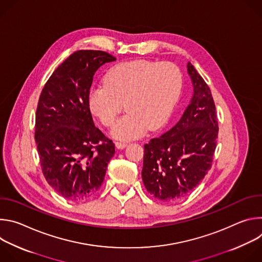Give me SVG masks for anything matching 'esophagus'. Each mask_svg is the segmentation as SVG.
<instances>
[{"instance_id":"1","label":"esophagus","mask_w":262,"mask_h":262,"mask_svg":"<svg viewBox=\"0 0 262 262\" xmlns=\"http://www.w3.org/2000/svg\"><path fill=\"white\" fill-rule=\"evenodd\" d=\"M115 146H116L117 149H124L127 146V144L126 143H121V142H116Z\"/></svg>"}]
</instances>
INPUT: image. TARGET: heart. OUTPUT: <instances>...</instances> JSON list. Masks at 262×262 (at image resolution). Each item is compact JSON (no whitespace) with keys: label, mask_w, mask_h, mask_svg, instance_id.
Segmentation results:
<instances>
[{"label":"heart","mask_w":262,"mask_h":262,"mask_svg":"<svg viewBox=\"0 0 262 262\" xmlns=\"http://www.w3.org/2000/svg\"><path fill=\"white\" fill-rule=\"evenodd\" d=\"M181 89L182 76L175 64L134 60L110 69L104 84L90 90L88 104L102 125L111 126L125 103L127 113L115 123L112 136L127 141L142 137L149 128L163 127Z\"/></svg>","instance_id":"obj_1"}]
</instances>
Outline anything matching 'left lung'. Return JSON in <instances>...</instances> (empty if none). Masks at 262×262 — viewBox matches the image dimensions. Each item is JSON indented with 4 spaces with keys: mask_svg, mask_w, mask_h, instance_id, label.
Here are the masks:
<instances>
[{
    "mask_svg": "<svg viewBox=\"0 0 262 262\" xmlns=\"http://www.w3.org/2000/svg\"><path fill=\"white\" fill-rule=\"evenodd\" d=\"M194 96L178 123L144 145L142 179L147 192L161 201L188 195L211 168L219 133L209 87L191 63Z\"/></svg>",
    "mask_w": 262,
    "mask_h": 262,
    "instance_id": "8db88e82",
    "label": "left lung"
}]
</instances>
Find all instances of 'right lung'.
I'll return each instance as SVG.
<instances>
[{
	"label": "right lung",
	"instance_id": "obj_1",
	"mask_svg": "<svg viewBox=\"0 0 262 262\" xmlns=\"http://www.w3.org/2000/svg\"><path fill=\"white\" fill-rule=\"evenodd\" d=\"M115 60L102 51L74 52L52 73L39 96L35 141L41 170L65 199L92 197L115 154L114 143L94 125L88 104L95 71Z\"/></svg>",
	"mask_w": 262,
	"mask_h": 262
}]
</instances>
